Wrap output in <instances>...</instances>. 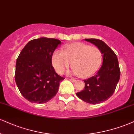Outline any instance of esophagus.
<instances>
[{"mask_svg":"<svg viewBox=\"0 0 134 134\" xmlns=\"http://www.w3.org/2000/svg\"><path fill=\"white\" fill-rule=\"evenodd\" d=\"M68 79L69 80H70V81H71V82H75L76 81V80L74 79Z\"/></svg>","mask_w":134,"mask_h":134,"instance_id":"34e87169","label":"esophagus"}]
</instances>
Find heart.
Listing matches in <instances>:
<instances>
[{
  "label": "heart",
  "instance_id": "1",
  "mask_svg": "<svg viewBox=\"0 0 134 134\" xmlns=\"http://www.w3.org/2000/svg\"><path fill=\"white\" fill-rule=\"evenodd\" d=\"M102 53L97 47L82 42L69 43L63 51H56L52 55V62L59 74L69 68L72 62V73L85 78L97 71L102 62Z\"/></svg>",
  "mask_w": 134,
  "mask_h": 134
}]
</instances>
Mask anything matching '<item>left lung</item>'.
<instances>
[{"mask_svg": "<svg viewBox=\"0 0 134 134\" xmlns=\"http://www.w3.org/2000/svg\"><path fill=\"white\" fill-rule=\"evenodd\" d=\"M85 41L93 43L100 50L103 62L96 75L83 80L84 88L76 95L85 102L98 104L112 96L120 79V70L117 55L104 42L96 38H85Z\"/></svg>", "mask_w": 134, "mask_h": 134, "instance_id": "8db88e82", "label": "left lung"}]
</instances>
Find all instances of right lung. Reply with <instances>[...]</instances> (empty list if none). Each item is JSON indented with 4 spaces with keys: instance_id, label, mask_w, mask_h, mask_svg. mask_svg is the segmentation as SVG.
Wrapping results in <instances>:
<instances>
[{
    "instance_id": "obj_1",
    "label": "right lung",
    "mask_w": 134,
    "mask_h": 134,
    "mask_svg": "<svg viewBox=\"0 0 134 134\" xmlns=\"http://www.w3.org/2000/svg\"><path fill=\"white\" fill-rule=\"evenodd\" d=\"M61 41L41 37L29 42L17 59L15 80L25 99L43 104L52 99L65 78L55 71L52 65L53 53Z\"/></svg>"
}]
</instances>
